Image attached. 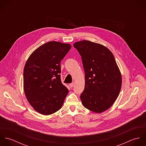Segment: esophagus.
<instances>
[{
	"label": "esophagus",
	"mask_w": 146,
	"mask_h": 146,
	"mask_svg": "<svg viewBox=\"0 0 146 146\" xmlns=\"http://www.w3.org/2000/svg\"><path fill=\"white\" fill-rule=\"evenodd\" d=\"M74 85H75L74 83H72L70 84H69V86H70V88H72V87H74Z\"/></svg>",
	"instance_id": "1"
}]
</instances>
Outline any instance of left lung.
I'll return each instance as SVG.
<instances>
[{
  "mask_svg": "<svg viewBox=\"0 0 146 146\" xmlns=\"http://www.w3.org/2000/svg\"><path fill=\"white\" fill-rule=\"evenodd\" d=\"M82 56L85 87L82 104L90 111L101 113L116 100L121 88L120 71L112 53L104 45L82 40L74 44Z\"/></svg>",
  "mask_w": 146,
  "mask_h": 146,
  "instance_id": "1",
  "label": "left lung"
}]
</instances>
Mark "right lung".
<instances>
[{
  "label": "right lung",
  "mask_w": 146,
  "mask_h": 146,
  "mask_svg": "<svg viewBox=\"0 0 146 146\" xmlns=\"http://www.w3.org/2000/svg\"><path fill=\"white\" fill-rule=\"evenodd\" d=\"M69 44L49 42L35 50L23 70V89L30 105L44 115L62 106L68 93L61 80V61L71 49Z\"/></svg>",
  "instance_id": "1"
}]
</instances>
